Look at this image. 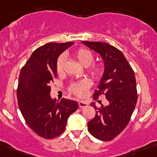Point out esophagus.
<instances>
[{
  "instance_id": "1",
  "label": "esophagus",
  "mask_w": 157,
  "mask_h": 157,
  "mask_svg": "<svg viewBox=\"0 0 157 157\" xmlns=\"http://www.w3.org/2000/svg\"><path fill=\"white\" fill-rule=\"evenodd\" d=\"M88 103L85 102V101H81L78 102V106L80 108H83V107H86L87 106H88Z\"/></svg>"
}]
</instances>
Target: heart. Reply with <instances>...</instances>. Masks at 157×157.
I'll return each mask as SVG.
<instances>
[{
  "label": "heart",
  "instance_id": "obj_1",
  "mask_svg": "<svg viewBox=\"0 0 157 157\" xmlns=\"http://www.w3.org/2000/svg\"><path fill=\"white\" fill-rule=\"evenodd\" d=\"M73 55L76 58L77 60L84 67H88L94 59V55L91 53V51L86 49V48H78L76 51H74ZM64 61H65V57H64L63 55H61V56L58 57L56 64V69L57 73H61L62 72ZM88 71L91 74L92 76L94 77L95 78H100L102 76L103 68L100 65H98V64H94V65H92L91 67H90L89 69H88ZM90 87V82L88 80H87V79H84V80H82L81 82L73 84L71 86L70 89L71 91L74 94L77 95V96L80 97V98H84L88 94V89H89Z\"/></svg>",
  "mask_w": 157,
  "mask_h": 157
}]
</instances>
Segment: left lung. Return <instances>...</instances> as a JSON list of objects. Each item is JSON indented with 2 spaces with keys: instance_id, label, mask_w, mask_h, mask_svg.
Segmentation results:
<instances>
[{
  "instance_id": "obj_1",
  "label": "left lung",
  "mask_w": 157,
  "mask_h": 157,
  "mask_svg": "<svg viewBox=\"0 0 157 157\" xmlns=\"http://www.w3.org/2000/svg\"><path fill=\"white\" fill-rule=\"evenodd\" d=\"M90 50L101 55L104 71L94 100L104 94L109 105L98 108L94 118L88 123V132L94 138L103 141L111 140L126 127L138 100L135 73L124 54L107 43L82 41Z\"/></svg>"
}]
</instances>
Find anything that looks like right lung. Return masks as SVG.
Listing matches in <instances>:
<instances>
[{"label":"right lung","instance_id":"right-lung-1","mask_svg":"<svg viewBox=\"0 0 157 157\" xmlns=\"http://www.w3.org/2000/svg\"><path fill=\"white\" fill-rule=\"evenodd\" d=\"M73 42L48 43L37 48L21 69L17 88L19 109L25 122L40 137L52 139L64 132L77 101L51 97L50 83L56 77L59 56Z\"/></svg>","mask_w":157,"mask_h":157}]
</instances>
